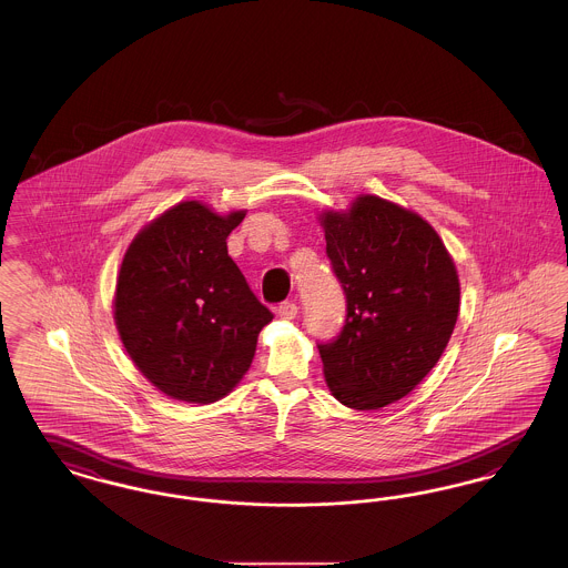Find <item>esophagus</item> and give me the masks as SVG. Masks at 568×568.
I'll use <instances>...</instances> for the list:
<instances>
[{
    "label": "esophagus",
    "instance_id": "obj_1",
    "mask_svg": "<svg viewBox=\"0 0 568 568\" xmlns=\"http://www.w3.org/2000/svg\"><path fill=\"white\" fill-rule=\"evenodd\" d=\"M276 315L281 317V320H296L297 315V304L296 302H281L278 306H276Z\"/></svg>",
    "mask_w": 568,
    "mask_h": 568
}]
</instances>
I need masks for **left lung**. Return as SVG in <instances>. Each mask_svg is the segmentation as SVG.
<instances>
[{"mask_svg": "<svg viewBox=\"0 0 568 568\" xmlns=\"http://www.w3.org/2000/svg\"><path fill=\"white\" fill-rule=\"evenodd\" d=\"M325 253L347 296V320L320 345L325 383L349 408L410 394L445 352L459 313L456 264L424 216L378 195L324 211Z\"/></svg>", "mask_w": 568, "mask_h": 568, "instance_id": "1", "label": "left lung"}]
</instances>
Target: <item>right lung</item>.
Returning a JSON list of instances; mask_svg holds the SVG:
<instances>
[{"label":"right lung","instance_id":"right-lung-1","mask_svg":"<svg viewBox=\"0 0 568 568\" xmlns=\"http://www.w3.org/2000/svg\"><path fill=\"white\" fill-rule=\"evenodd\" d=\"M244 215L185 200L146 223L123 255L114 325L135 368L174 400L227 396L272 322L227 255L225 241Z\"/></svg>","mask_w":568,"mask_h":568}]
</instances>
